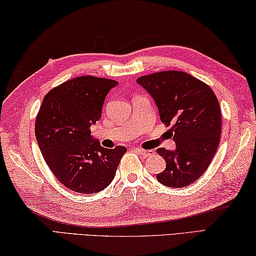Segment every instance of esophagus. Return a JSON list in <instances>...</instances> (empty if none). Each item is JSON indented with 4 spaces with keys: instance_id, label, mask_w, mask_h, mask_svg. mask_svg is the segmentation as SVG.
Listing matches in <instances>:
<instances>
[{
    "instance_id": "34e87169",
    "label": "esophagus",
    "mask_w": 256,
    "mask_h": 256,
    "mask_svg": "<svg viewBox=\"0 0 256 256\" xmlns=\"http://www.w3.org/2000/svg\"><path fill=\"white\" fill-rule=\"evenodd\" d=\"M134 150H135L138 154L146 156V158H148V156H152L154 154V150H142V148H134Z\"/></svg>"
}]
</instances>
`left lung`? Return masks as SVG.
Instances as JSON below:
<instances>
[{
    "label": "left lung",
    "instance_id": "1",
    "mask_svg": "<svg viewBox=\"0 0 256 256\" xmlns=\"http://www.w3.org/2000/svg\"><path fill=\"white\" fill-rule=\"evenodd\" d=\"M158 108L160 121L173 124L174 150L158 148L166 162L158 181L170 188H184L202 176L218 150L222 114L209 85L184 72L163 70L137 78Z\"/></svg>",
    "mask_w": 256,
    "mask_h": 256
}]
</instances>
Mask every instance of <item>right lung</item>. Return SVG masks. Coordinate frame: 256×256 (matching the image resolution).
<instances>
[{"mask_svg":"<svg viewBox=\"0 0 256 256\" xmlns=\"http://www.w3.org/2000/svg\"><path fill=\"white\" fill-rule=\"evenodd\" d=\"M116 84L114 80L80 76L44 98L36 138L48 168L72 191L91 194L106 189L127 152L124 146L104 148L90 130L100 120L106 94Z\"/></svg>","mask_w":256,"mask_h":256,"instance_id":"obj_1","label":"right lung"}]
</instances>
